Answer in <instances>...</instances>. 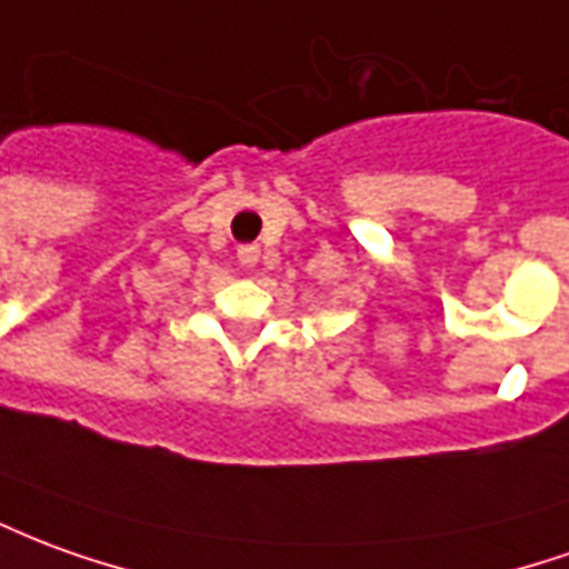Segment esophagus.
Segmentation results:
<instances>
[{
    "mask_svg": "<svg viewBox=\"0 0 569 569\" xmlns=\"http://www.w3.org/2000/svg\"><path fill=\"white\" fill-rule=\"evenodd\" d=\"M258 256H261V246L258 243H246L237 249V258H240V264H243V268H256Z\"/></svg>",
    "mask_w": 569,
    "mask_h": 569,
    "instance_id": "34e87169",
    "label": "esophagus"
}]
</instances>
